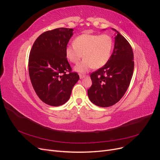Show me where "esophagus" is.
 <instances>
[{
    "instance_id": "esophagus-1",
    "label": "esophagus",
    "mask_w": 160,
    "mask_h": 160,
    "mask_svg": "<svg viewBox=\"0 0 160 160\" xmlns=\"http://www.w3.org/2000/svg\"><path fill=\"white\" fill-rule=\"evenodd\" d=\"M85 77H86V75H82V74H80V75H79L80 79H83V78H85Z\"/></svg>"
}]
</instances>
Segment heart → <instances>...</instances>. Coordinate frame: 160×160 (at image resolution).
Here are the masks:
<instances>
[{
    "mask_svg": "<svg viewBox=\"0 0 160 160\" xmlns=\"http://www.w3.org/2000/svg\"><path fill=\"white\" fill-rule=\"evenodd\" d=\"M113 48V39L107 34L84 33L77 37L73 45L66 47L65 55L71 62L77 63L83 55L84 59L75 67L79 72H86L91 68L98 69L109 61Z\"/></svg>",
    "mask_w": 160,
    "mask_h": 160,
    "instance_id": "heart-1",
    "label": "heart"
}]
</instances>
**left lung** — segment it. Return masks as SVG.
Returning a JSON list of instances; mask_svg holds the SVG:
<instances>
[{
	"label": "left lung",
	"instance_id": "left-lung-1",
	"mask_svg": "<svg viewBox=\"0 0 160 160\" xmlns=\"http://www.w3.org/2000/svg\"><path fill=\"white\" fill-rule=\"evenodd\" d=\"M114 49L103 67L92 72V85L88 91L93 104L112 106L122 98L129 88L134 69L133 52L129 42L116 31Z\"/></svg>",
	"mask_w": 160,
	"mask_h": 160
}]
</instances>
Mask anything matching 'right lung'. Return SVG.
Returning a JSON list of instances; mask_svg holds the SVG:
<instances>
[{
  "label": "right lung",
  "mask_w": 160,
  "mask_h": 160,
  "mask_svg": "<svg viewBox=\"0 0 160 160\" xmlns=\"http://www.w3.org/2000/svg\"><path fill=\"white\" fill-rule=\"evenodd\" d=\"M73 29L58 28L42 33L28 58V72L37 95L45 103L60 106L70 98L79 76L71 72L65 49Z\"/></svg>",
  "instance_id": "obj_1"
}]
</instances>
